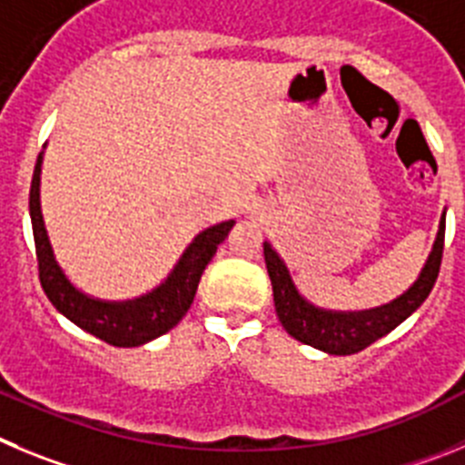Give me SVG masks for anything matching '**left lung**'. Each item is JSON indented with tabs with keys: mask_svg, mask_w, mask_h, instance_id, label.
Instances as JSON below:
<instances>
[{
	"mask_svg": "<svg viewBox=\"0 0 465 465\" xmlns=\"http://www.w3.org/2000/svg\"><path fill=\"white\" fill-rule=\"evenodd\" d=\"M442 245H445V213L438 224L436 241H433L429 259L424 262V269L403 294L368 311H329V308L311 303L296 290L287 263L269 241H263V259H266V271L273 284L275 312H278L280 324L292 338L317 347L326 354L345 357V354L361 352L363 347L394 331L401 322L408 320L424 303L440 271Z\"/></svg>",
	"mask_w": 465,
	"mask_h": 465,
	"instance_id": "8db88e82",
	"label": "left lung"
}]
</instances>
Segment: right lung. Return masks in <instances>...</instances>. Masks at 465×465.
<instances>
[{
	"label": "right lung",
	"mask_w": 465,
	"mask_h": 465,
	"mask_svg": "<svg viewBox=\"0 0 465 465\" xmlns=\"http://www.w3.org/2000/svg\"><path fill=\"white\" fill-rule=\"evenodd\" d=\"M41 164H44V153L39 154L35 175H32L29 217H32V232H35L41 287L50 303L55 305L57 312H62L66 320L81 326L83 331L115 347H139L171 331L190 311L203 269L236 223L227 220L196 233L173 271L154 290L127 301L94 299L71 282L53 252L44 213H41Z\"/></svg>",
	"instance_id": "add662e5"
}]
</instances>
